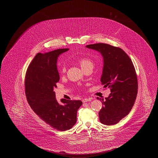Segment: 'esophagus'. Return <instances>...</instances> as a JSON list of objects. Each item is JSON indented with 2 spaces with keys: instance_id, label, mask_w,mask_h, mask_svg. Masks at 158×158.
I'll use <instances>...</instances> for the list:
<instances>
[{
  "instance_id": "obj_1",
  "label": "esophagus",
  "mask_w": 158,
  "mask_h": 158,
  "mask_svg": "<svg viewBox=\"0 0 158 158\" xmlns=\"http://www.w3.org/2000/svg\"><path fill=\"white\" fill-rule=\"evenodd\" d=\"M91 100H92V98H85V99H83L82 102H83V103H85V102H90Z\"/></svg>"
}]
</instances>
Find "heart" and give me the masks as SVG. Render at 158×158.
Listing matches in <instances>:
<instances>
[{"mask_svg":"<svg viewBox=\"0 0 158 158\" xmlns=\"http://www.w3.org/2000/svg\"><path fill=\"white\" fill-rule=\"evenodd\" d=\"M78 62L83 70L86 69H88V68H91V69L94 68V64L93 61L88 58H86V57L81 58L78 60ZM60 72L63 74L65 73V72H66V68L64 66L61 67Z\"/></svg>","mask_w":158,"mask_h":158,"instance_id":"1","label":"heart"}]
</instances>
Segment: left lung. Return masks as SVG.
<instances>
[{"label": "left lung", "mask_w": 158, "mask_h": 158, "mask_svg": "<svg viewBox=\"0 0 158 158\" xmlns=\"http://www.w3.org/2000/svg\"><path fill=\"white\" fill-rule=\"evenodd\" d=\"M96 50L103 57L102 84L111 90L108 97L102 100L103 105L100 121L106 125L117 123L131 111L137 94L138 83L135 68L129 56L120 48L105 43L86 46Z\"/></svg>", "instance_id": "left-lung-1"}]
</instances>
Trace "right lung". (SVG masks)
I'll return each mask as SVG.
<instances>
[{
	"instance_id": "obj_1",
	"label": "right lung",
	"mask_w": 158,
	"mask_h": 158,
	"mask_svg": "<svg viewBox=\"0 0 158 158\" xmlns=\"http://www.w3.org/2000/svg\"><path fill=\"white\" fill-rule=\"evenodd\" d=\"M68 50L38 53L28 67L25 77V92L31 108L47 124L61 131L70 130L75 124L77 111L83 104L81 100L62 99L64 105H60L53 91L60 80L58 57Z\"/></svg>"
}]
</instances>
